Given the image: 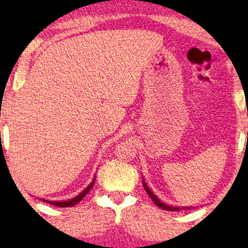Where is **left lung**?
Returning a JSON list of instances; mask_svg holds the SVG:
<instances>
[{
	"instance_id": "left-lung-1",
	"label": "left lung",
	"mask_w": 248,
	"mask_h": 248,
	"mask_svg": "<svg viewBox=\"0 0 248 248\" xmlns=\"http://www.w3.org/2000/svg\"><path fill=\"white\" fill-rule=\"evenodd\" d=\"M142 185H144V188H145V191H146V193L149 194V197L150 198L152 199V202H155V204L157 205V206L158 207H161V209H163V210H167V211H179V207H172V206H168V205H166V204H163V202H159V199L157 198L156 196H155L154 193H152L151 191H150V188L149 187L146 186V184H145V182H142Z\"/></svg>"
}]
</instances>
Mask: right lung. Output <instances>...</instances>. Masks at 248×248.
<instances>
[{"mask_svg":"<svg viewBox=\"0 0 248 248\" xmlns=\"http://www.w3.org/2000/svg\"><path fill=\"white\" fill-rule=\"evenodd\" d=\"M93 184H94V180H93V181L91 182V184L89 185V186H87V188H85L84 191H82L81 193L79 194V196H77L76 198L71 199V201H66V202H50V201H44V199H43V202H50V204H51V205H55V206H59V207H69V206H74V205L78 204V202H79L80 201H81V199L84 198V197L86 196L87 193H89L90 189H91L92 187H93Z\"/></svg>","mask_w":248,"mask_h":248,"instance_id":"obj_1","label":"right lung"}]
</instances>
